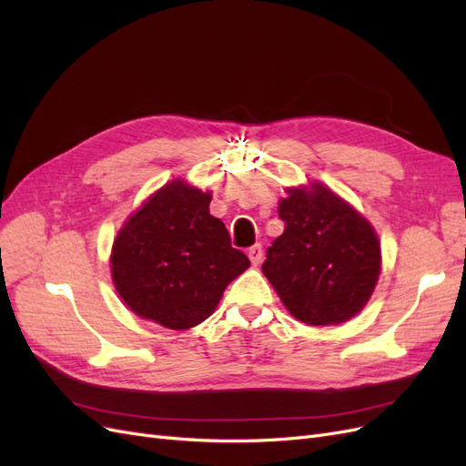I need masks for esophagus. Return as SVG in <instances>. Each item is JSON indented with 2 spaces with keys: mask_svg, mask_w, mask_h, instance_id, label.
<instances>
[{
  "mask_svg": "<svg viewBox=\"0 0 466 466\" xmlns=\"http://www.w3.org/2000/svg\"><path fill=\"white\" fill-rule=\"evenodd\" d=\"M248 258H249L251 265H259V263H261V259H263V249H261V244L251 246V248L248 249Z\"/></svg>",
  "mask_w": 466,
  "mask_h": 466,
  "instance_id": "obj_1",
  "label": "esophagus"
}]
</instances>
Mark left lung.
I'll use <instances>...</instances> for the list:
<instances>
[{"mask_svg": "<svg viewBox=\"0 0 466 466\" xmlns=\"http://www.w3.org/2000/svg\"><path fill=\"white\" fill-rule=\"evenodd\" d=\"M279 201L283 234L261 271L287 310L309 326L348 322L363 310L380 275L373 226L322 183L290 187Z\"/></svg>", "mask_w": 466, "mask_h": 466, "instance_id": "8db88e82", "label": "left lung"}]
</instances>
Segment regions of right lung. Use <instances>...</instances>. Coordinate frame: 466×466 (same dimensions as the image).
Wrapping results in <instances>:
<instances>
[{
    "instance_id": "add662e5",
    "label": "right lung",
    "mask_w": 466,
    "mask_h": 466,
    "mask_svg": "<svg viewBox=\"0 0 466 466\" xmlns=\"http://www.w3.org/2000/svg\"><path fill=\"white\" fill-rule=\"evenodd\" d=\"M208 205L210 193L174 179L118 230L111 251L113 283L140 318L169 329L201 324L228 283L249 268Z\"/></svg>"
}]
</instances>
